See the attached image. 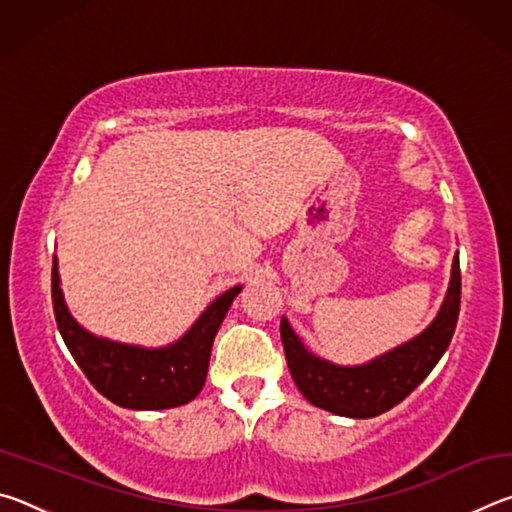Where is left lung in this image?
Instances as JSON below:
<instances>
[{
	"label": "left lung",
	"mask_w": 512,
	"mask_h": 512,
	"mask_svg": "<svg viewBox=\"0 0 512 512\" xmlns=\"http://www.w3.org/2000/svg\"><path fill=\"white\" fill-rule=\"evenodd\" d=\"M461 309V266L458 255L443 307L433 323L413 341L400 345L366 366H334L305 350L287 318L280 323L284 357L291 377L307 400L329 413L345 418H375L393 409L429 375L452 341Z\"/></svg>",
	"instance_id": "8db88e82"
}]
</instances>
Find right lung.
<instances>
[{"instance_id": "add662e5", "label": "right lung", "mask_w": 512, "mask_h": 512, "mask_svg": "<svg viewBox=\"0 0 512 512\" xmlns=\"http://www.w3.org/2000/svg\"><path fill=\"white\" fill-rule=\"evenodd\" d=\"M239 291L241 287H232L216 298L178 343L146 350L85 332L67 311L56 257L51 266V300L67 350L103 397L135 411L171 409L192 402L203 391L214 336Z\"/></svg>"}]
</instances>
